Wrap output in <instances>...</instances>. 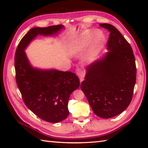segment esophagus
Masks as SVG:
<instances>
[{"mask_svg":"<svg viewBox=\"0 0 148 148\" xmlns=\"http://www.w3.org/2000/svg\"><path fill=\"white\" fill-rule=\"evenodd\" d=\"M77 74V75H78V76L79 77L80 82L81 83V82H82V81H83V78H84V73L83 72V71L80 70V69H78Z\"/></svg>","mask_w":148,"mask_h":148,"instance_id":"esophagus-1","label":"esophagus"}]
</instances>
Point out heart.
I'll return each mask as SVG.
<instances>
[{
    "label": "heart",
    "mask_w": 148,
    "mask_h": 148,
    "mask_svg": "<svg viewBox=\"0 0 148 148\" xmlns=\"http://www.w3.org/2000/svg\"><path fill=\"white\" fill-rule=\"evenodd\" d=\"M92 32H88L71 40L67 46L69 51L70 53L74 54L83 51L88 45L91 37H92ZM104 39V36L101 32H97L95 34L92 42L91 43L84 56V59L86 61L92 60L97 54H98L102 48Z\"/></svg>",
    "instance_id": "obj_1"
}]
</instances>
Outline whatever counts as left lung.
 <instances>
[{"label":"left lung","instance_id":"left-lung-1","mask_svg":"<svg viewBox=\"0 0 148 148\" xmlns=\"http://www.w3.org/2000/svg\"><path fill=\"white\" fill-rule=\"evenodd\" d=\"M99 25L110 32L109 51L86 67L81 88L97 116L111 118L124 111L132 99L136 60L130 44L115 27L109 23Z\"/></svg>","mask_w":148,"mask_h":148}]
</instances>
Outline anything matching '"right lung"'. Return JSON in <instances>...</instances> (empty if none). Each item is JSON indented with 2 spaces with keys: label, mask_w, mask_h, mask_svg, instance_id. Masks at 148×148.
<instances>
[{
  "label": "right lung",
  "mask_w": 148,
  "mask_h": 148,
  "mask_svg": "<svg viewBox=\"0 0 148 148\" xmlns=\"http://www.w3.org/2000/svg\"><path fill=\"white\" fill-rule=\"evenodd\" d=\"M62 28L58 25L31 29L21 39L15 53L16 81L25 104L39 118L50 123L60 122L69 116V97L79 88V79L71 72L33 68L24 49L39 34L51 36Z\"/></svg>",
  "instance_id": "1"
}]
</instances>
